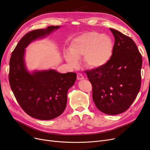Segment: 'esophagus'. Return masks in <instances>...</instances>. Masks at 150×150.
Segmentation results:
<instances>
[{
  "instance_id": "1",
  "label": "esophagus",
  "mask_w": 150,
  "mask_h": 150,
  "mask_svg": "<svg viewBox=\"0 0 150 150\" xmlns=\"http://www.w3.org/2000/svg\"><path fill=\"white\" fill-rule=\"evenodd\" d=\"M77 80H82L83 79V76H82V74L80 73H78L77 74Z\"/></svg>"
}]
</instances>
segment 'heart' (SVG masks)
Here are the masks:
<instances>
[{
	"mask_svg": "<svg viewBox=\"0 0 150 150\" xmlns=\"http://www.w3.org/2000/svg\"><path fill=\"white\" fill-rule=\"evenodd\" d=\"M114 45L111 39L95 32L83 34L72 42L65 59L72 67L77 65L83 56V62L89 68H99L108 62L112 55Z\"/></svg>",
	"mask_w": 150,
	"mask_h": 150,
	"instance_id": "obj_1",
	"label": "heart"
}]
</instances>
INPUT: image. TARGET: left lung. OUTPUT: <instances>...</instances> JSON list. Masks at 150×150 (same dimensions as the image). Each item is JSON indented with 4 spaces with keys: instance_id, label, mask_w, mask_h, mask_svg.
Here are the masks:
<instances>
[{
    "instance_id": "8db88e82",
    "label": "left lung",
    "mask_w": 150,
    "mask_h": 150,
    "mask_svg": "<svg viewBox=\"0 0 150 150\" xmlns=\"http://www.w3.org/2000/svg\"><path fill=\"white\" fill-rule=\"evenodd\" d=\"M112 55L103 67L85 71L92 86V98L103 113L116 115L129 109L141 87V53L134 42L116 29Z\"/></svg>"
}]
</instances>
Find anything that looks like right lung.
Wrapping results in <instances>:
<instances>
[{"label":"right lung","instance_id":"1","mask_svg":"<svg viewBox=\"0 0 150 150\" xmlns=\"http://www.w3.org/2000/svg\"><path fill=\"white\" fill-rule=\"evenodd\" d=\"M59 27L50 26L28 33L18 43L10 59V86L18 103L29 116L40 120H50L62 115L67 106L68 91L74 83L77 74L59 73L53 69L31 74L26 69L24 54L33 40Z\"/></svg>","mask_w":150,"mask_h":150}]
</instances>
